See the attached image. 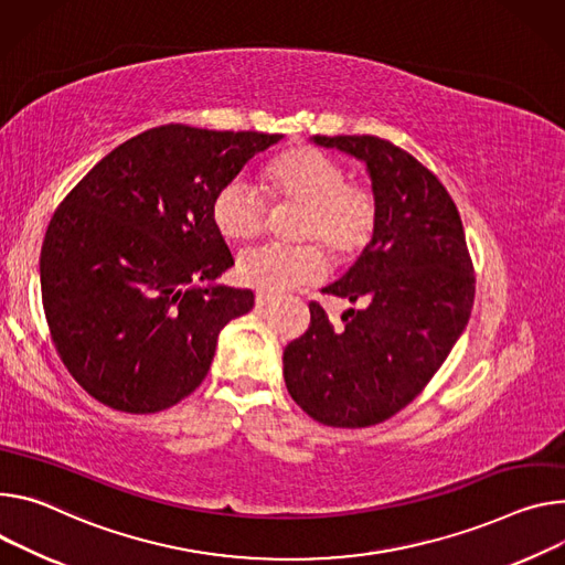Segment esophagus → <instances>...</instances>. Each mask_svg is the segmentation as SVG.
Masks as SVG:
<instances>
[{"mask_svg": "<svg viewBox=\"0 0 565 565\" xmlns=\"http://www.w3.org/2000/svg\"><path fill=\"white\" fill-rule=\"evenodd\" d=\"M275 295H266V292H256V297H254V303H256V309H264V306H268V303H275Z\"/></svg>", "mask_w": 565, "mask_h": 565, "instance_id": "obj_1", "label": "esophagus"}]
</instances>
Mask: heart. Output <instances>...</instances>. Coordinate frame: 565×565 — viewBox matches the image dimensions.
<instances>
[{"instance_id":"heart-1","label":"heart","mask_w":565,"mask_h":565,"mask_svg":"<svg viewBox=\"0 0 565 565\" xmlns=\"http://www.w3.org/2000/svg\"><path fill=\"white\" fill-rule=\"evenodd\" d=\"M264 182L275 204H299L295 234L313 243L262 245L243 252L236 259L241 284L264 292L318 284L327 273L319 244L340 266L355 262L370 247L381 218L379 195L370 184L349 180L347 169L329 152L311 146L290 148L266 167ZM266 216L264 198L243 178L225 182L212 200V223L232 243L259 236L266 230Z\"/></svg>"}]
</instances>
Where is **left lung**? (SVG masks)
<instances>
[{"label":"left lung","mask_w":565,"mask_h":565,"mask_svg":"<svg viewBox=\"0 0 565 565\" xmlns=\"http://www.w3.org/2000/svg\"><path fill=\"white\" fill-rule=\"evenodd\" d=\"M367 164L379 230L349 273L322 292L351 303L335 329L318 301L311 327L284 349L292 401L333 428L396 415L446 361L471 318L473 262L452 198L419 160L374 135H316Z\"/></svg>","instance_id":"8db88e82"}]
</instances>
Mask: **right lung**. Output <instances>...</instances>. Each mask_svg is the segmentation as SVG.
<instances>
[{"instance_id": "1", "label": "right lung", "mask_w": 565, "mask_h": 565, "mask_svg": "<svg viewBox=\"0 0 565 565\" xmlns=\"http://www.w3.org/2000/svg\"><path fill=\"white\" fill-rule=\"evenodd\" d=\"M281 135L150 128L61 202L40 252L51 340L74 381L119 413H160L210 372L221 329L254 292L214 281L234 266L212 223L216 191Z\"/></svg>"}]
</instances>
